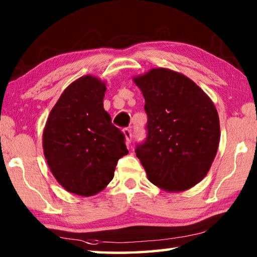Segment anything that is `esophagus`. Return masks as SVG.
I'll list each match as a JSON object with an SVG mask.
<instances>
[{"mask_svg":"<svg viewBox=\"0 0 257 257\" xmlns=\"http://www.w3.org/2000/svg\"><path fill=\"white\" fill-rule=\"evenodd\" d=\"M123 135L125 137V143H127V144H130V143H132V137H133L132 130H130L129 128H124L123 129Z\"/></svg>","mask_w":257,"mask_h":257,"instance_id":"obj_1","label":"esophagus"}]
</instances>
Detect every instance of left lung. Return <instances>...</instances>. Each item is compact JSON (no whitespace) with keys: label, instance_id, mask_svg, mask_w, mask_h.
I'll use <instances>...</instances> for the list:
<instances>
[{"label":"left lung","instance_id":"8db88e82","mask_svg":"<svg viewBox=\"0 0 257 257\" xmlns=\"http://www.w3.org/2000/svg\"><path fill=\"white\" fill-rule=\"evenodd\" d=\"M145 98L147 137L136 149L152 184L182 191L207 175L220 142L219 114L211 98L188 77L154 68L134 77Z\"/></svg>","mask_w":257,"mask_h":257}]
</instances>
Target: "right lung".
<instances>
[{"label": "right lung", "instance_id": "obj_1", "mask_svg": "<svg viewBox=\"0 0 257 257\" xmlns=\"http://www.w3.org/2000/svg\"><path fill=\"white\" fill-rule=\"evenodd\" d=\"M105 82L87 75L71 82L50 112L43 150L56 181L69 193L93 196L110 184L128 154L124 135L104 110Z\"/></svg>", "mask_w": 257, "mask_h": 257}]
</instances>
